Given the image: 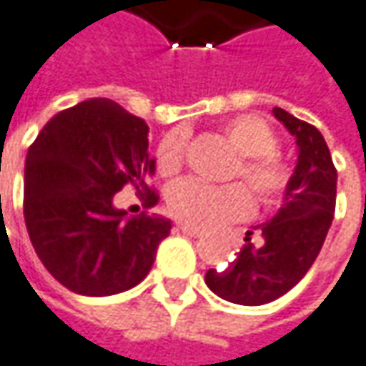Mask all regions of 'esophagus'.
Here are the masks:
<instances>
[{
	"mask_svg": "<svg viewBox=\"0 0 366 366\" xmlns=\"http://www.w3.org/2000/svg\"><path fill=\"white\" fill-rule=\"evenodd\" d=\"M178 229L182 231V233H186V235H190V237H202V235H204V231L188 227V225H178Z\"/></svg>",
	"mask_w": 366,
	"mask_h": 366,
	"instance_id": "esophagus-1",
	"label": "esophagus"
}]
</instances>
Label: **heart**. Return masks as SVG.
I'll use <instances>...</instances> for the list:
<instances>
[{"mask_svg": "<svg viewBox=\"0 0 366 366\" xmlns=\"http://www.w3.org/2000/svg\"><path fill=\"white\" fill-rule=\"evenodd\" d=\"M233 152L239 153L229 178H242L258 204H270L289 184V167L278 157V137L260 117L242 114L221 127ZM184 139L180 133L166 135L155 152V166L164 178L180 172ZM167 211L176 221L194 229H211L239 219L249 211V197L239 184L207 186L197 180H182L167 192Z\"/></svg>", "mask_w": 366, "mask_h": 366, "instance_id": "b5f03b06", "label": "heart"}]
</instances>
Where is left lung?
I'll return each mask as SVG.
<instances>
[{"label": "left lung", "mask_w": 366, "mask_h": 366, "mask_svg": "<svg viewBox=\"0 0 366 366\" xmlns=\"http://www.w3.org/2000/svg\"><path fill=\"white\" fill-rule=\"evenodd\" d=\"M277 117L297 143V166L287 184L278 213L260 225L262 246H246L225 268L204 274L207 287L221 299L237 305H264L289 293L307 274L324 246L336 209L338 174L322 133L282 108Z\"/></svg>", "instance_id": "left-lung-1"}]
</instances>
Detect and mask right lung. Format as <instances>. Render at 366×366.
Listing matches in <instances>:
<instances>
[{
	"label": "right lung",
	"mask_w": 366,
	"mask_h": 366,
	"mask_svg": "<svg viewBox=\"0 0 366 366\" xmlns=\"http://www.w3.org/2000/svg\"><path fill=\"white\" fill-rule=\"evenodd\" d=\"M149 127L106 98L55 114L30 145L24 167V221L34 252L69 291L106 297L133 289L152 270L169 219L127 217L112 204L133 184L147 207L157 192Z\"/></svg>",
	"instance_id": "right-lung-1"
}]
</instances>
